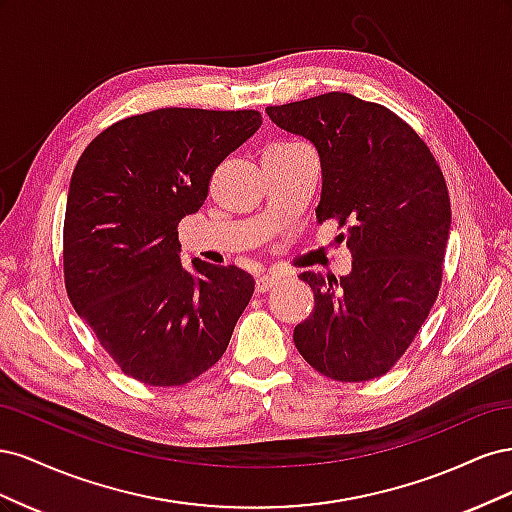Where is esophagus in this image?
<instances>
[{
    "instance_id": "1",
    "label": "esophagus",
    "mask_w": 512,
    "mask_h": 512,
    "mask_svg": "<svg viewBox=\"0 0 512 512\" xmlns=\"http://www.w3.org/2000/svg\"><path fill=\"white\" fill-rule=\"evenodd\" d=\"M277 282H280V277L275 275H260L256 280V292H269Z\"/></svg>"
}]
</instances>
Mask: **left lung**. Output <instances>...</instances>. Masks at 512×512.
<instances>
[{"label":"left lung","instance_id":"1","mask_svg":"<svg viewBox=\"0 0 512 512\" xmlns=\"http://www.w3.org/2000/svg\"><path fill=\"white\" fill-rule=\"evenodd\" d=\"M267 115L316 147V218L337 220L354 258L339 282L299 275L314 309L294 327V346L331 380L380 378L410 348L442 286L451 228L442 168L399 115L342 91L267 106Z\"/></svg>","mask_w":512,"mask_h":512}]
</instances>
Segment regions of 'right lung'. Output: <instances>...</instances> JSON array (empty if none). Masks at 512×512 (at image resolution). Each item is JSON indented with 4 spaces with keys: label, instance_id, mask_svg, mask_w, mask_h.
<instances>
[{
    "label": "right lung",
    "instance_id": "add662e5",
    "mask_svg": "<svg viewBox=\"0 0 512 512\" xmlns=\"http://www.w3.org/2000/svg\"><path fill=\"white\" fill-rule=\"evenodd\" d=\"M258 111L158 108L100 132L76 162L64 220L70 303L123 374L179 386L222 359L254 294L250 273L181 265L179 222L203 207Z\"/></svg>",
    "mask_w": 512,
    "mask_h": 512
}]
</instances>
